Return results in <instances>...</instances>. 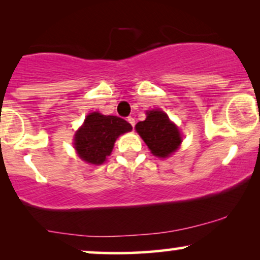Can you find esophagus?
<instances>
[{
  "mask_svg": "<svg viewBox=\"0 0 260 260\" xmlns=\"http://www.w3.org/2000/svg\"><path fill=\"white\" fill-rule=\"evenodd\" d=\"M127 121L132 124V127H134V124H136V120H134V117H132V116H128Z\"/></svg>",
  "mask_w": 260,
  "mask_h": 260,
  "instance_id": "obj_1",
  "label": "esophagus"
}]
</instances>
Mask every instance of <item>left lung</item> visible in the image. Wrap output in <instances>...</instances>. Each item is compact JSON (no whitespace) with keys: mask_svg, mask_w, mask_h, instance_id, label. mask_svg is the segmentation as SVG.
I'll return each instance as SVG.
<instances>
[{"mask_svg":"<svg viewBox=\"0 0 260 260\" xmlns=\"http://www.w3.org/2000/svg\"><path fill=\"white\" fill-rule=\"evenodd\" d=\"M147 115L145 121L136 124L137 132L155 156L168 157L180 147L182 142L180 131L169 120L165 112L153 110Z\"/></svg>","mask_w":260,"mask_h":260,"instance_id":"8db88e82","label":"left lung"}]
</instances>
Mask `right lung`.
<instances>
[{
	"label": "right lung",
	"instance_id": "add662e5",
	"mask_svg": "<svg viewBox=\"0 0 260 260\" xmlns=\"http://www.w3.org/2000/svg\"><path fill=\"white\" fill-rule=\"evenodd\" d=\"M132 131V126L117 116L92 112L86 116L84 124L77 132L74 147L80 159L100 165L110 154L121 134Z\"/></svg>",
	"mask_w": 260,
	"mask_h": 260
}]
</instances>
